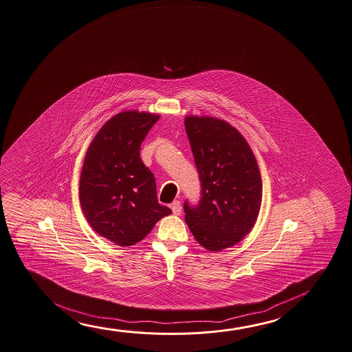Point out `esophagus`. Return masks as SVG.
<instances>
[{
    "instance_id": "esophagus-1",
    "label": "esophagus",
    "mask_w": 352,
    "mask_h": 352,
    "mask_svg": "<svg viewBox=\"0 0 352 352\" xmlns=\"http://www.w3.org/2000/svg\"><path fill=\"white\" fill-rule=\"evenodd\" d=\"M171 210H173V214L179 216L181 211H182V207H181V202L179 201H173V205H171Z\"/></svg>"
}]
</instances>
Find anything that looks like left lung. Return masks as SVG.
<instances>
[{
	"instance_id": "8db88e82",
	"label": "left lung",
	"mask_w": 352,
	"mask_h": 352,
	"mask_svg": "<svg viewBox=\"0 0 352 352\" xmlns=\"http://www.w3.org/2000/svg\"><path fill=\"white\" fill-rule=\"evenodd\" d=\"M185 128L201 181L199 205H184L196 241L212 252L242 241L256 223L262 179L254 153L242 134L224 120L186 116Z\"/></svg>"
}]
</instances>
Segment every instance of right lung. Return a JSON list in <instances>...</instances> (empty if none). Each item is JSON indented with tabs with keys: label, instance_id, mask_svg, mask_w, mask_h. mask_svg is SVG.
I'll list each match as a JSON object with an SVG mask.
<instances>
[{
	"label": "right lung",
	"instance_id": "1",
	"mask_svg": "<svg viewBox=\"0 0 352 352\" xmlns=\"http://www.w3.org/2000/svg\"><path fill=\"white\" fill-rule=\"evenodd\" d=\"M160 116L122 111L90 142L79 181L84 216L99 236L134 245L171 210L161 206L153 173L140 159L141 142Z\"/></svg>",
	"mask_w": 352,
	"mask_h": 352
}]
</instances>
